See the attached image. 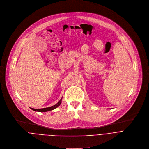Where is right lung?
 Here are the masks:
<instances>
[{"instance_id":"1","label":"right lung","mask_w":149,"mask_h":149,"mask_svg":"<svg viewBox=\"0 0 149 149\" xmlns=\"http://www.w3.org/2000/svg\"><path fill=\"white\" fill-rule=\"evenodd\" d=\"M62 98H63V97H62V98L61 99V100L58 101V103H57L56 104H54V106H51V107H46V108H43V109H33V108H31V107H30V108H31L32 110H33V111H39V112H46V111H51V110H53L56 109L57 107H58L59 106L61 105V103H62Z\"/></svg>"}]
</instances>
